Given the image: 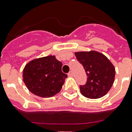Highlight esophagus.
Instances as JSON below:
<instances>
[{"instance_id":"1","label":"esophagus","mask_w":132,"mask_h":132,"mask_svg":"<svg viewBox=\"0 0 132 132\" xmlns=\"http://www.w3.org/2000/svg\"><path fill=\"white\" fill-rule=\"evenodd\" d=\"M68 76L69 77H72V76H73V73H72V71H70L68 73Z\"/></svg>"}]
</instances>
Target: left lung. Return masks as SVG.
Listing matches in <instances>:
<instances>
[{"label":"left lung","instance_id":"obj_1","mask_svg":"<svg viewBox=\"0 0 132 132\" xmlns=\"http://www.w3.org/2000/svg\"><path fill=\"white\" fill-rule=\"evenodd\" d=\"M87 76L86 84L80 86L81 94L90 99L103 97L112 87L115 68L104 54L96 51L75 52Z\"/></svg>","mask_w":132,"mask_h":132}]
</instances>
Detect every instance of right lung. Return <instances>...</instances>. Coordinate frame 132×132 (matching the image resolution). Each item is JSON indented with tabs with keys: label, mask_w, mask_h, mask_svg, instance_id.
Masks as SVG:
<instances>
[{
	"label": "right lung",
	"mask_w": 132,
	"mask_h": 132,
	"mask_svg": "<svg viewBox=\"0 0 132 132\" xmlns=\"http://www.w3.org/2000/svg\"><path fill=\"white\" fill-rule=\"evenodd\" d=\"M62 63L55 55L35 59L23 70V81L29 91L36 96L49 97L60 92L67 75L62 71Z\"/></svg>",
	"instance_id": "add662e5"
}]
</instances>
